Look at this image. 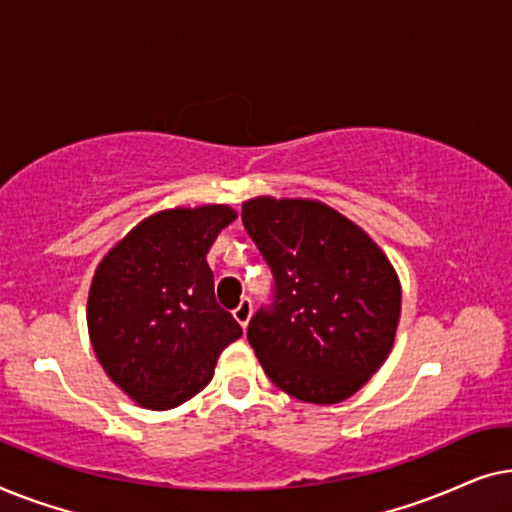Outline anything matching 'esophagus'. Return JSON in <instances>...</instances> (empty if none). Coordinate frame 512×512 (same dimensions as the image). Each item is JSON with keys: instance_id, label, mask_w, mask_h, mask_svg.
Masks as SVG:
<instances>
[{"instance_id": "obj_1", "label": "esophagus", "mask_w": 512, "mask_h": 512, "mask_svg": "<svg viewBox=\"0 0 512 512\" xmlns=\"http://www.w3.org/2000/svg\"><path fill=\"white\" fill-rule=\"evenodd\" d=\"M251 310H254V305H251L249 298H242L240 305H237L235 310H233V317H235V321H237V324H240L242 328H247L249 319H251Z\"/></svg>"}]
</instances>
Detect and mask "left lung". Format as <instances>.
<instances>
[{
  "label": "left lung",
  "instance_id": "1",
  "mask_svg": "<svg viewBox=\"0 0 512 512\" xmlns=\"http://www.w3.org/2000/svg\"><path fill=\"white\" fill-rule=\"evenodd\" d=\"M242 223L275 277V300L247 331L265 375L305 403L354 396L387 361L401 319L387 254L319 200L258 195Z\"/></svg>",
  "mask_w": 512,
  "mask_h": 512
}]
</instances>
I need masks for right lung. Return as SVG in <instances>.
I'll use <instances>...</instances> for the list:
<instances>
[{
    "label": "right lung",
    "instance_id": "right-lung-1",
    "mask_svg": "<svg viewBox=\"0 0 512 512\" xmlns=\"http://www.w3.org/2000/svg\"><path fill=\"white\" fill-rule=\"evenodd\" d=\"M237 219L228 205L174 207L139 221L97 265L88 333L109 380L146 410H172L212 382L242 335L214 298L207 251Z\"/></svg>",
    "mask_w": 512,
    "mask_h": 512
}]
</instances>
